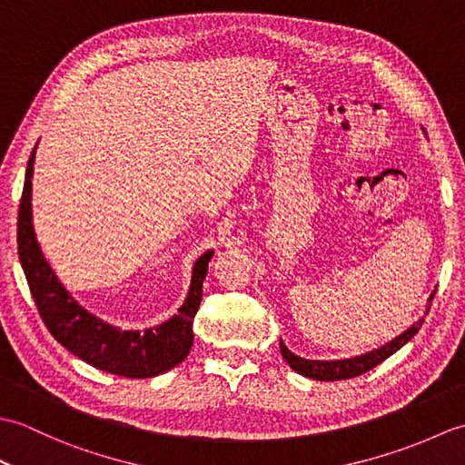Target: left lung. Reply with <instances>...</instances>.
<instances>
[{
    "instance_id": "1",
    "label": "left lung",
    "mask_w": 465,
    "mask_h": 465,
    "mask_svg": "<svg viewBox=\"0 0 465 465\" xmlns=\"http://www.w3.org/2000/svg\"><path fill=\"white\" fill-rule=\"evenodd\" d=\"M433 295H436V290L431 292V295L428 298V308L426 313L430 312V305ZM423 318L418 320L416 323H411L406 331H401L396 338L390 340L388 343L380 345V348H375L371 351H365L360 355H353V358H345V360H305L300 358V355H295L292 350H288V345H285L280 340V351L283 355V360L290 363V368L293 371H298L303 378H310V380H318V381H335V380H350L355 378V375H361L365 371H370L375 365L381 363L383 360H388L390 355L396 353L398 350H401L403 345H406L413 335H416L421 328Z\"/></svg>"
}]
</instances>
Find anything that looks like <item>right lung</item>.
<instances>
[{
	"mask_svg": "<svg viewBox=\"0 0 465 465\" xmlns=\"http://www.w3.org/2000/svg\"><path fill=\"white\" fill-rule=\"evenodd\" d=\"M37 147V145H35ZM35 150L29 155L22 203L17 213V253L29 292L47 325L49 333L85 363L94 368L124 375V378H155L182 363L193 345V315L200 310L203 280L213 250L203 252L192 270L190 290L177 313L153 328L122 330L85 310L45 260L34 230L32 177Z\"/></svg>",
	"mask_w": 465,
	"mask_h": 465,
	"instance_id": "obj_1",
	"label": "right lung"
}]
</instances>
